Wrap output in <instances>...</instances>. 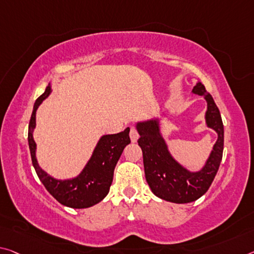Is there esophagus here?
I'll use <instances>...</instances> for the list:
<instances>
[{
    "mask_svg": "<svg viewBox=\"0 0 254 254\" xmlns=\"http://www.w3.org/2000/svg\"><path fill=\"white\" fill-rule=\"evenodd\" d=\"M138 138H139V133H138V131H136V128L135 127H131V130H130V139H131V141L132 142H135L136 140H138Z\"/></svg>",
    "mask_w": 254,
    "mask_h": 254,
    "instance_id": "34e87169",
    "label": "esophagus"
}]
</instances>
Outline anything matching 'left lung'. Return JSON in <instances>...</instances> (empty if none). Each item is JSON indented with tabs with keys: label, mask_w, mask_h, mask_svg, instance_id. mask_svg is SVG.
<instances>
[{
	"label": "left lung",
	"mask_w": 254,
	"mask_h": 254,
	"mask_svg": "<svg viewBox=\"0 0 254 254\" xmlns=\"http://www.w3.org/2000/svg\"><path fill=\"white\" fill-rule=\"evenodd\" d=\"M192 91L207 100V126L218 134L214 149L201 171L189 172L173 158L160 135L158 120L136 124L147 183L155 195L174 203H189L202 196L210 188L223 158L224 126L218 107L201 82L196 83Z\"/></svg>",
	"instance_id": "1"
}]
</instances>
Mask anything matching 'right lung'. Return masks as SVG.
Here are the masks:
<instances>
[{"label": "right lung", "mask_w": 254, "mask_h": 254, "mask_svg": "<svg viewBox=\"0 0 254 254\" xmlns=\"http://www.w3.org/2000/svg\"><path fill=\"white\" fill-rule=\"evenodd\" d=\"M51 94V86L39 96L35 102L28 127V143H29L31 162L37 173L40 182L46 190L63 206L81 209L98 203L107 195L113 182L114 168L118 164L123 149L131 142L128 132L130 128L116 134H107L100 138L94 154L79 176L72 180H55L38 166L36 159V143L33 131L36 127V111L42 102Z\"/></svg>", "instance_id": "add662e5"}]
</instances>
